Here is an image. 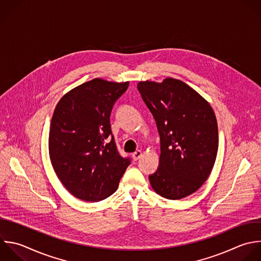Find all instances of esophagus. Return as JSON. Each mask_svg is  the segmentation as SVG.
I'll return each instance as SVG.
<instances>
[{
    "label": "esophagus",
    "mask_w": 261,
    "mask_h": 261,
    "mask_svg": "<svg viewBox=\"0 0 261 261\" xmlns=\"http://www.w3.org/2000/svg\"><path fill=\"white\" fill-rule=\"evenodd\" d=\"M142 155H143L142 151L137 150L136 152H134V153H133V159H134L135 161H137V160H139V159L142 157Z\"/></svg>",
    "instance_id": "esophagus-1"
}]
</instances>
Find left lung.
Segmentation results:
<instances>
[{"mask_svg":"<svg viewBox=\"0 0 261 261\" xmlns=\"http://www.w3.org/2000/svg\"><path fill=\"white\" fill-rule=\"evenodd\" d=\"M138 90L160 136L159 166L149 175L151 186L163 198H185L206 181L214 165L218 149L214 112L178 80L140 82Z\"/></svg>","mask_w":261,"mask_h":261,"instance_id":"obj_1","label":"left lung"}]
</instances>
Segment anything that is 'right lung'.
Returning <instances> with one entry per match:
<instances>
[{"instance_id": "obj_1", "label": "right lung", "mask_w": 261, "mask_h": 261, "mask_svg": "<svg viewBox=\"0 0 261 261\" xmlns=\"http://www.w3.org/2000/svg\"><path fill=\"white\" fill-rule=\"evenodd\" d=\"M129 83L95 79L64 95L50 125L49 153L64 187L76 198L98 202L112 195L129 157H122L111 130L110 115Z\"/></svg>"}]
</instances>
